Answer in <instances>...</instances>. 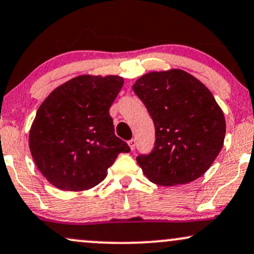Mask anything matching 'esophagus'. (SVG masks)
<instances>
[{
  "label": "esophagus",
  "instance_id": "1",
  "mask_svg": "<svg viewBox=\"0 0 254 254\" xmlns=\"http://www.w3.org/2000/svg\"><path fill=\"white\" fill-rule=\"evenodd\" d=\"M127 144H129V147H130V149L131 150H133L135 149V147H136V139H130L129 142H127Z\"/></svg>",
  "mask_w": 254,
  "mask_h": 254
}]
</instances>
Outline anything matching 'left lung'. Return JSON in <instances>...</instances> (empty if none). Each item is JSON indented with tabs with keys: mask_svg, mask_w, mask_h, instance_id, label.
<instances>
[{
	"mask_svg": "<svg viewBox=\"0 0 254 254\" xmlns=\"http://www.w3.org/2000/svg\"><path fill=\"white\" fill-rule=\"evenodd\" d=\"M154 125L150 154L136 157L150 182L173 186L203 176L223 147L226 121L211 92L180 69L153 71L132 86Z\"/></svg>",
	"mask_w": 254,
	"mask_h": 254,
	"instance_id": "8db88e82",
	"label": "left lung"
}]
</instances>
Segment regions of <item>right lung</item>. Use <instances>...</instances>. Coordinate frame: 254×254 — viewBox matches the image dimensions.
I'll use <instances>...</instances> for the list:
<instances>
[{
	"label": "right lung",
	"mask_w": 254,
	"mask_h": 254,
	"mask_svg": "<svg viewBox=\"0 0 254 254\" xmlns=\"http://www.w3.org/2000/svg\"><path fill=\"white\" fill-rule=\"evenodd\" d=\"M123 83L121 76L81 75L52 90L39 106L28 143L38 170L57 189L94 188L118 154L130 151L115 135L110 116Z\"/></svg>",
	"instance_id": "add662e5"
}]
</instances>
